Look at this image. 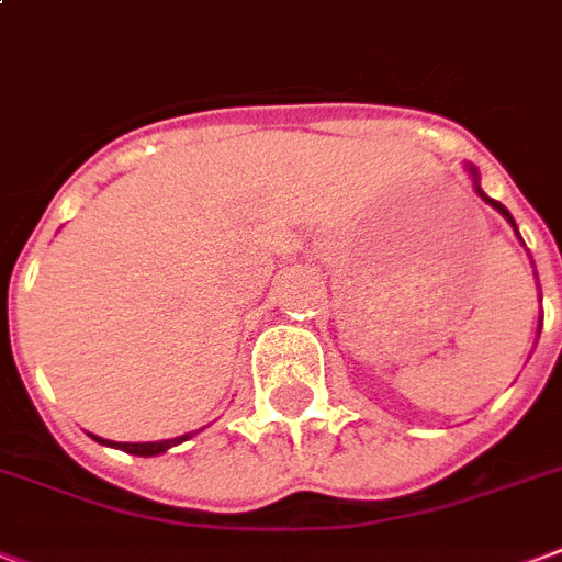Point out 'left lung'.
Returning a JSON list of instances; mask_svg holds the SVG:
<instances>
[{
	"label": "left lung",
	"instance_id": "1",
	"mask_svg": "<svg viewBox=\"0 0 562 562\" xmlns=\"http://www.w3.org/2000/svg\"><path fill=\"white\" fill-rule=\"evenodd\" d=\"M468 171H471V177H474V189H476V195L483 198V201H486V204H492L497 210V213H501V216L506 218V222H509V225H513V231H516L518 234V227H516V218L509 216V210H506L504 204H501V201H495V198H488L486 192H483V189H480V180H476V168L474 166H468ZM518 239H521V236H518Z\"/></svg>",
	"mask_w": 562,
	"mask_h": 562
}]
</instances>
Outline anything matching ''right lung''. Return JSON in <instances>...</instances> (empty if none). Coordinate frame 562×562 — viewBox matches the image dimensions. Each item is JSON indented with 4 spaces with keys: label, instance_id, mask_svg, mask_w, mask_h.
I'll use <instances>...</instances> for the list:
<instances>
[{
    "label": "right lung",
    "instance_id": "right-lung-1",
    "mask_svg": "<svg viewBox=\"0 0 562 562\" xmlns=\"http://www.w3.org/2000/svg\"><path fill=\"white\" fill-rule=\"evenodd\" d=\"M186 438H192V432H186V436L180 438H166V441H138V445H130V441H105V438H97L94 441H100V445H109V447H117V450H124V453H133V457H156V453H166L168 447L180 445V441H186Z\"/></svg>",
    "mask_w": 562,
    "mask_h": 562
}]
</instances>
